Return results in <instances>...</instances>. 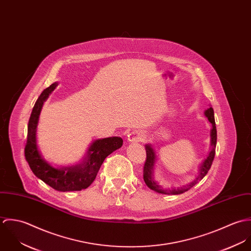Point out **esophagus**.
Masks as SVG:
<instances>
[{
	"label": "esophagus",
	"mask_w": 251,
	"mask_h": 251,
	"mask_svg": "<svg viewBox=\"0 0 251 251\" xmlns=\"http://www.w3.org/2000/svg\"><path fill=\"white\" fill-rule=\"evenodd\" d=\"M145 139V134L142 131H138V130H134L132 132H130L127 135V141L128 142H132V143H136V142H142Z\"/></svg>",
	"instance_id": "obj_1"
}]
</instances>
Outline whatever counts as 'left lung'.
<instances>
[{"label":"left lung","instance_id":"obj_1","mask_svg":"<svg viewBox=\"0 0 251 251\" xmlns=\"http://www.w3.org/2000/svg\"><path fill=\"white\" fill-rule=\"evenodd\" d=\"M205 115L206 117L208 118V120L211 122V124L213 125V128H212V131H211V137H212V150L208 155V157L204 160V162L202 163L201 167H200V172H199V175L197 176V178L194 179L193 181H191V183H189L188 185L186 186H183V187H180L178 189H172V190H163L152 178V170H153V164H154V161H155V154H154V150L151 147V145H147L146 146V154H147V157H146V161H145V164H144L143 169V177L144 180L146 182V184L148 185L149 188L154 190V191H157L159 193H165V194H180L184 191H187L189 188H191L193 185H195L198 181H200L201 179H203L208 171L210 170L212 164H213V161H214V158H215V146H216V126H215V114H214V109L212 107L209 108L206 110L205 112Z\"/></svg>","mask_w":251,"mask_h":251}]
</instances>
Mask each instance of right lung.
<instances>
[{
    "mask_svg": "<svg viewBox=\"0 0 251 251\" xmlns=\"http://www.w3.org/2000/svg\"><path fill=\"white\" fill-rule=\"evenodd\" d=\"M57 83L46 88L38 97L28 124L25 145V158L38 179L59 191H78L87 188L96 179L98 172L108 155L123 146L121 137L100 139L91 145L84 160L75 166L54 168L40 155L36 146V126L43 102L57 87Z\"/></svg>",
    "mask_w": 251,
    "mask_h": 251,
    "instance_id": "add662e5",
    "label": "right lung"
}]
</instances>
